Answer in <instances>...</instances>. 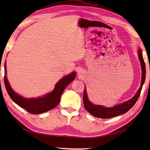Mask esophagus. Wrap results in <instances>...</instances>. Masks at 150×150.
I'll use <instances>...</instances> for the list:
<instances>
[{
    "instance_id": "34e87169",
    "label": "esophagus",
    "mask_w": 150,
    "mask_h": 150,
    "mask_svg": "<svg viewBox=\"0 0 150 150\" xmlns=\"http://www.w3.org/2000/svg\"><path fill=\"white\" fill-rule=\"evenodd\" d=\"M79 75H82V73H83V71H82V69H80L79 71Z\"/></svg>"
}]
</instances>
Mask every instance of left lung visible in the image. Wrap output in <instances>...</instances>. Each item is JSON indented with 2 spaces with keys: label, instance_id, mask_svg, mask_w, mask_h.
Returning a JSON list of instances; mask_svg holds the SVG:
<instances>
[{
  "label": "left lung",
  "instance_id": "obj_1",
  "mask_svg": "<svg viewBox=\"0 0 150 150\" xmlns=\"http://www.w3.org/2000/svg\"><path fill=\"white\" fill-rule=\"evenodd\" d=\"M138 55L140 62H141L142 69V81L141 87L137 91L135 96L125 103L116 105L114 107L106 108L100 106V105H95L92 104L88 99L86 89L85 87L83 94V104L86 110H87L89 113L95 117L100 118V119H109V118L116 117L126 113L134 106L137 100H138L140 94H141L142 86L144 83L146 79V65L142 57V50L141 49H139L138 50Z\"/></svg>",
  "mask_w": 150,
  "mask_h": 150
}]
</instances>
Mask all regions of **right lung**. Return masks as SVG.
Returning <instances> with one entry per match:
<instances>
[{
	"label": "right lung",
	"mask_w": 150,
	"mask_h": 150,
	"mask_svg": "<svg viewBox=\"0 0 150 150\" xmlns=\"http://www.w3.org/2000/svg\"><path fill=\"white\" fill-rule=\"evenodd\" d=\"M4 84L9 97L15 103L21 108L32 114H40L53 109L60 103L62 92L69 83L74 80L76 76L75 71L64 76L56 84L54 90L43 97L39 98H24L16 93L12 90L6 77V62L4 64Z\"/></svg>",
	"instance_id": "add662e5"
}]
</instances>
